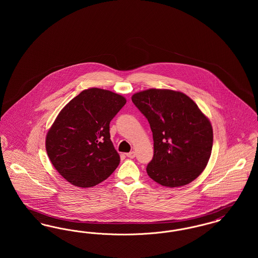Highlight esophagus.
<instances>
[{
	"instance_id": "esophagus-1",
	"label": "esophagus",
	"mask_w": 258,
	"mask_h": 258,
	"mask_svg": "<svg viewBox=\"0 0 258 258\" xmlns=\"http://www.w3.org/2000/svg\"><path fill=\"white\" fill-rule=\"evenodd\" d=\"M126 157H127V158H130V159H134L135 157V152H134V151H132V152L127 153V154H126Z\"/></svg>"
}]
</instances>
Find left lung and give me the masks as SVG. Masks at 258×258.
Returning a JSON list of instances; mask_svg holds the SVG:
<instances>
[{
    "label": "left lung",
    "instance_id": "obj_1",
    "mask_svg": "<svg viewBox=\"0 0 258 258\" xmlns=\"http://www.w3.org/2000/svg\"><path fill=\"white\" fill-rule=\"evenodd\" d=\"M132 100L147 118L154 139L148 175L158 184H189L205 169L213 147V128L197 103L184 93L149 89Z\"/></svg>",
    "mask_w": 258,
    "mask_h": 258
}]
</instances>
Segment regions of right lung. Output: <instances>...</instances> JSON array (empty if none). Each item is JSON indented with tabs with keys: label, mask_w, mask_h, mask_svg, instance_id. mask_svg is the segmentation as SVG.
<instances>
[{
	"label": "right lung",
	"mask_w": 258,
	"mask_h": 258,
	"mask_svg": "<svg viewBox=\"0 0 258 258\" xmlns=\"http://www.w3.org/2000/svg\"><path fill=\"white\" fill-rule=\"evenodd\" d=\"M126 100L108 90L90 88L73 98L50 127L45 147L50 161L68 182L91 187L120 163L109 123Z\"/></svg>",
	"instance_id": "obj_1"
}]
</instances>
